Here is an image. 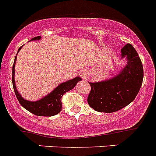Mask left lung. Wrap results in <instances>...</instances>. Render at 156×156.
Here are the masks:
<instances>
[{"label":"left lung","mask_w":156,"mask_h":156,"mask_svg":"<svg viewBox=\"0 0 156 156\" xmlns=\"http://www.w3.org/2000/svg\"><path fill=\"white\" fill-rule=\"evenodd\" d=\"M122 51V57H126L127 64L120 74L112 79L91 83L88 104L99 112H117L130 104L140 90L144 78L142 62L130 44Z\"/></svg>","instance_id":"left-lung-1"}]
</instances>
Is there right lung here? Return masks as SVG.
I'll return each mask as SVG.
<instances>
[{
    "mask_svg": "<svg viewBox=\"0 0 156 156\" xmlns=\"http://www.w3.org/2000/svg\"><path fill=\"white\" fill-rule=\"evenodd\" d=\"M41 38L40 36L37 37H34L31 39L32 40H39ZM22 48V46L19 48L18 52ZM16 55L15 58L14 63L12 66V85L13 89H14L15 94H16V97L18 99L19 102L21 104L22 106L25 109L29 111L34 115L38 116H53L57 115L59 113V112L62 109V103H61V98L63 97V95L66 93L67 92L70 91V89H72L74 86H76L77 82L81 80L79 77L74 78L72 80L67 81L66 82L60 84L59 86L55 88L52 93H50L48 96H46L45 97L42 98L40 101H35V102H31V101H28L24 100L23 97L20 96L19 92L16 89V85H15V64H16Z\"/></svg>",
    "mask_w": 156,
    "mask_h": 156,
    "instance_id": "obj_1",
    "label": "right lung"
}]
</instances>
